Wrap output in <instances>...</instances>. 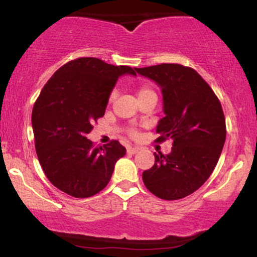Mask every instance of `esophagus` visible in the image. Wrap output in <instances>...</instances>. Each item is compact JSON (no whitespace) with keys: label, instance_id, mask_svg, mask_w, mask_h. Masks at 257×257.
<instances>
[{"label":"esophagus","instance_id":"obj_1","mask_svg":"<svg viewBox=\"0 0 257 257\" xmlns=\"http://www.w3.org/2000/svg\"><path fill=\"white\" fill-rule=\"evenodd\" d=\"M138 151H139L138 147H132V146H129L128 149H126V152L131 153V155H135V153H137Z\"/></svg>","mask_w":257,"mask_h":257}]
</instances>
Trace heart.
<instances>
[{"label": "heart", "mask_w": 257, "mask_h": 257, "mask_svg": "<svg viewBox=\"0 0 257 257\" xmlns=\"http://www.w3.org/2000/svg\"><path fill=\"white\" fill-rule=\"evenodd\" d=\"M149 94H155V91H153L150 87H147V85H143V87L139 88V90H138V98H141V96L149 95ZM113 96H114V94L112 93L111 96H110V101H112V99H113ZM128 133H129V135H131V137H135V135H137V132H135V129H133V128L129 129Z\"/></svg>", "instance_id": "obj_1"}]
</instances>
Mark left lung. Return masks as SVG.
Masks as SVG:
<instances>
[{
    "label": "left lung",
    "mask_w": 257,
    "mask_h": 257,
    "mask_svg": "<svg viewBox=\"0 0 257 257\" xmlns=\"http://www.w3.org/2000/svg\"><path fill=\"white\" fill-rule=\"evenodd\" d=\"M161 88L163 112L156 132L159 141L173 139L172 152L155 153V164L143 173L144 184L158 198L175 200L202 186L216 167L226 140L222 107L197 71L179 64L134 69Z\"/></svg>",
    "instance_id": "obj_1"
}]
</instances>
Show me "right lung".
I'll list each match as a JSON object with an SVG mask.
<instances>
[{
  "label": "right lung",
  "instance_id": "add662e5",
  "mask_svg": "<svg viewBox=\"0 0 257 257\" xmlns=\"http://www.w3.org/2000/svg\"><path fill=\"white\" fill-rule=\"evenodd\" d=\"M124 75L137 73L129 66L78 58L52 76L35 102L31 123L38 161L49 181L70 196L87 198L104 190L125 155L117 140L94 147L87 139Z\"/></svg>",
  "mask_w": 257,
  "mask_h": 257
}]
</instances>
